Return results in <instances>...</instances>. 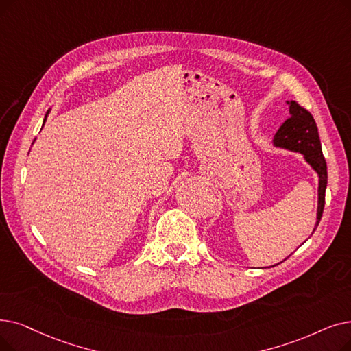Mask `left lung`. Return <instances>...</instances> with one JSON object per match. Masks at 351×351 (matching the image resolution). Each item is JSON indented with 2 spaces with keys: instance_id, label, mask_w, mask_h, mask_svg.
Instances as JSON below:
<instances>
[{
  "instance_id": "obj_1",
  "label": "left lung",
  "mask_w": 351,
  "mask_h": 351,
  "mask_svg": "<svg viewBox=\"0 0 351 351\" xmlns=\"http://www.w3.org/2000/svg\"><path fill=\"white\" fill-rule=\"evenodd\" d=\"M289 116L274 136V145L293 152H300L318 175V208L317 223L323 217L327 188V163L323 156L318 129L313 114L297 101H288ZM314 228V231H315Z\"/></svg>"
}]
</instances>
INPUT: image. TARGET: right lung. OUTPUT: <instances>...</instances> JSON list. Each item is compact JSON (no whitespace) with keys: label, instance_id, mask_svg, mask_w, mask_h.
Masks as SVG:
<instances>
[{"label":"right lung","instance_id":"1","mask_svg":"<svg viewBox=\"0 0 351 351\" xmlns=\"http://www.w3.org/2000/svg\"><path fill=\"white\" fill-rule=\"evenodd\" d=\"M47 114H49V112H47ZM47 114H45V117H47ZM44 121H45V119H44Z\"/></svg>","mask_w":351,"mask_h":351}]
</instances>
